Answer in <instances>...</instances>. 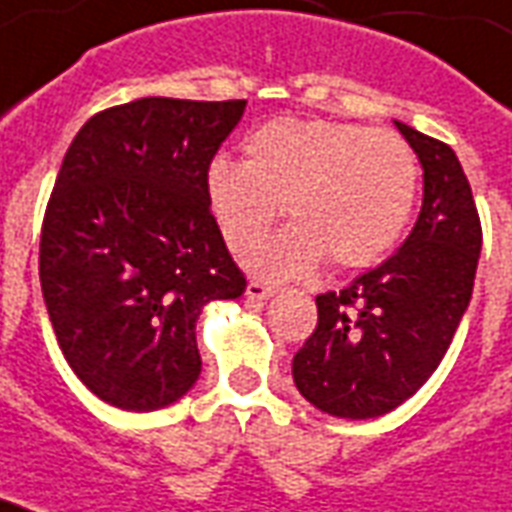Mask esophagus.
Masks as SVG:
<instances>
[{
    "label": "esophagus",
    "instance_id": "obj_1",
    "mask_svg": "<svg viewBox=\"0 0 512 512\" xmlns=\"http://www.w3.org/2000/svg\"><path fill=\"white\" fill-rule=\"evenodd\" d=\"M273 295H276V287H271V284H263V281H249L247 284L249 300H268Z\"/></svg>",
    "mask_w": 512,
    "mask_h": 512
}]
</instances>
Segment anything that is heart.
<instances>
[{
    "label": "heart",
    "mask_w": 512,
    "mask_h": 512,
    "mask_svg": "<svg viewBox=\"0 0 512 512\" xmlns=\"http://www.w3.org/2000/svg\"><path fill=\"white\" fill-rule=\"evenodd\" d=\"M417 183V154L398 132L281 116L249 135L244 164H209L207 196L236 255L263 244L284 204L295 225L252 268L268 279H289L324 255L337 268L380 260L409 223Z\"/></svg>",
    "instance_id": "b5f03b06"
}]
</instances>
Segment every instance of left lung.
Instances as JSON below:
<instances>
[{
	"instance_id": "1",
	"label": "left lung",
	"mask_w": 512,
	"mask_h": 512,
	"mask_svg": "<svg viewBox=\"0 0 512 512\" xmlns=\"http://www.w3.org/2000/svg\"><path fill=\"white\" fill-rule=\"evenodd\" d=\"M396 127L425 170L420 217L396 255L316 297L319 324L292 361L297 390L348 420L396 409L436 372L473 295L484 241L457 154L409 124Z\"/></svg>"
}]
</instances>
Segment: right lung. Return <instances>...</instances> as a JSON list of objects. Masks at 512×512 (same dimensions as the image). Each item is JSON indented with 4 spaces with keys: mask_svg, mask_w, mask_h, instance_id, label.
Wrapping results in <instances>:
<instances>
[{
    "mask_svg": "<svg viewBox=\"0 0 512 512\" xmlns=\"http://www.w3.org/2000/svg\"><path fill=\"white\" fill-rule=\"evenodd\" d=\"M244 106L132 100L92 116L63 156L39 239L44 305L68 366L119 409L188 393L201 305L247 289L207 196Z\"/></svg>",
    "mask_w": 512,
    "mask_h": 512,
    "instance_id": "1",
    "label": "right lung"
}]
</instances>
